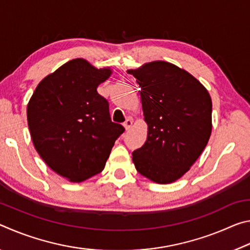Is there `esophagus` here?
I'll list each match as a JSON object with an SVG mask.
<instances>
[{
  "label": "esophagus",
  "instance_id": "34e87169",
  "mask_svg": "<svg viewBox=\"0 0 250 250\" xmlns=\"http://www.w3.org/2000/svg\"><path fill=\"white\" fill-rule=\"evenodd\" d=\"M132 124H133V119L132 118H128V119H126L125 122H124V126H125V130H129L131 126H132Z\"/></svg>",
  "mask_w": 250,
  "mask_h": 250
}]
</instances>
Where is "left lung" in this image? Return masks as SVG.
<instances>
[{
  "label": "left lung",
  "instance_id": "1",
  "mask_svg": "<svg viewBox=\"0 0 250 250\" xmlns=\"http://www.w3.org/2000/svg\"><path fill=\"white\" fill-rule=\"evenodd\" d=\"M141 90L147 138L132 153L137 171L159 184L175 182L189 170L211 133V99L188 71L155 61L129 69Z\"/></svg>",
  "mask_w": 250,
  "mask_h": 250
}]
</instances>
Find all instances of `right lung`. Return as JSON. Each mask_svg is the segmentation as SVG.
I'll return each instance as SVG.
<instances>
[{
  "instance_id": "add662e5",
  "label": "right lung",
  "mask_w": 250,
  "mask_h": 250,
  "mask_svg": "<svg viewBox=\"0 0 250 250\" xmlns=\"http://www.w3.org/2000/svg\"><path fill=\"white\" fill-rule=\"evenodd\" d=\"M112 70L76 58L37 84L27 104L33 145L44 162L70 182L98 174L125 128L110 119L109 104L97 91Z\"/></svg>"
}]
</instances>
